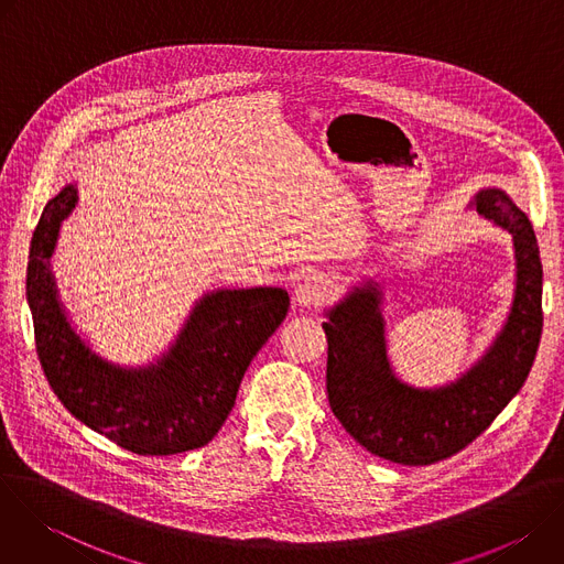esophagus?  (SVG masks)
<instances>
[{
    "instance_id": "esophagus-1",
    "label": "esophagus",
    "mask_w": 564,
    "mask_h": 564,
    "mask_svg": "<svg viewBox=\"0 0 564 564\" xmlns=\"http://www.w3.org/2000/svg\"><path fill=\"white\" fill-rule=\"evenodd\" d=\"M333 296V283L321 276V274H310V276H303L296 288H294V305L299 307H318L328 303Z\"/></svg>"
}]
</instances>
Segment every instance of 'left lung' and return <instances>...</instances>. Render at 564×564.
<instances>
[{
	"label": "left lung",
	"mask_w": 564,
	"mask_h": 564,
	"mask_svg": "<svg viewBox=\"0 0 564 564\" xmlns=\"http://www.w3.org/2000/svg\"><path fill=\"white\" fill-rule=\"evenodd\" d=\"M513 236L516 290L500 335L459 379L440 388L401 381L388 359L383 290L368 279L326 312L328 399L341 426L372 455L424 466L485 433L520 392L542 335V263L527 214L498 187L470 203Z\"/></svg>",
	"instance_id": "8db88e82"
}]
</instances>
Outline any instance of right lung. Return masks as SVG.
Here are the masks:
<instances>
[{"mask_svg": "<svg viewBox=\"0 0 564 564\" xmlns=\"http://www.w3.org/2000/svg\"><path fill=\"white\" fill-rule=\"evenodd\" d=\"M75 203V185L46 203L26 268L35 348L53 392L75 420L131 453L176 455L205 446L234 409L248 366L285 318L288 292H207L153 364H111L70 328L51 272L59 225Z\"/></svg>", "mask_w": 564, "mask_h": 564, "instance_id": "obj_1", "label": "right lung"}]
</instances>
